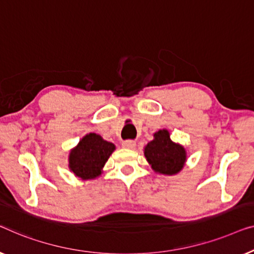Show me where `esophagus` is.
<instances>
[{
    "instance_id": "esophagus-1",
    "label": "esophagus",
    "mask_w": 254,
    "mask_h": 254,
    "mask_svg": "<svg viewBox=\"0 0 254 254\" xmlns=\"http://www.w3.org/2000/svg\"><path fill=\"white\" fill-rule=\"evenodd\" d=\"M122 146H123L124 148L133 149L135 147V141L134 140H124L122 142Z\"/></svg>"
}]
</instances>
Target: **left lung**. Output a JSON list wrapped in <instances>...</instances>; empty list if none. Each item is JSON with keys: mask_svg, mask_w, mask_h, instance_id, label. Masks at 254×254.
<instances>
[{"mask_svg": "<svg viewBox=\"0 0 254 254\" xmlns=\"http://www.w3.org/2000/svg\"><path fill=\"white\" fill-rule=\"evenodd\" d=\"M145 156L156 173L175 175L183 168L187 153L183 146L171 141L167 130L154 133V139L145 147Z\"/></svg>", "mask_w": 254, "mask_h": 254, "instance_id": "8db88e82", "label": "left lung"}]
</instances>
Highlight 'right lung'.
<instances>
[{
    "mask_svg": "<svg viewBox=\"0 0 254 254\" xmlns=\"http://www.w3.org/2000/svg\"><path fill=\"white\" fill-rule=\"evenodd\" d=\"M115 146L100 137L90 133L81 139L70 153L69 167L76 176L92 180L101 174L102 167L112 155Z\"/></svg>",
    "mask_w": 254,
    "mask_h": 254,
    "instance_id": "add662e5",
    "label": "right lung"
}]
</instances>
